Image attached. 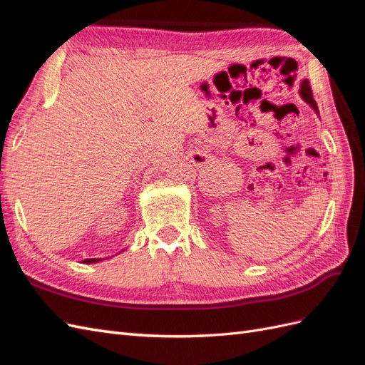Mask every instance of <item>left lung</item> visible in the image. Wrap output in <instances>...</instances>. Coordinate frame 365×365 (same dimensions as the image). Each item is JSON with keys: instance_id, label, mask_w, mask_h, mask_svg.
Here are the masks:
<instances>
[{"instance_id": "obj_1", "label": "left lung", "mask_w": 365, "mask_h": 365, "mask_svg": "<svg viewBox=\"0 0 365 365\" xmlns=\"http://www.w3.org/2000/svg\"><path fill=\"white\" fill-rule=\"evenodd\" d=\"M300 96L303 101L311 106L314 111L318 114V108H317V102L314 101V96H312V90H311V85H309V81L307 79H303L300 82ZM319 115V114H318Z\"/></svg>"}]
</instances>
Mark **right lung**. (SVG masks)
<instances>
[{"label":"right lung","instance_id":"add662e5","mask_svg":"<svg viewBox=\"0 0 365 365\" xmlns=\"http://www.w3.org/2000/svg\"><path fill=\"white\" fill-rule=\"evenodd\" d=\"M121 251H125V250H121ZM121 251H120V252H121ZM101 260H102V259H85L83 263H97V262H101ZM103 260H105V259H103Z\"/></svg>","mask_w":365,"mask_h":365}]
</instances>
